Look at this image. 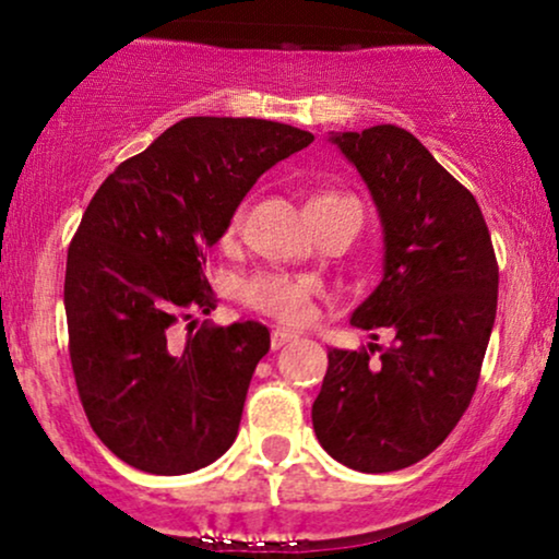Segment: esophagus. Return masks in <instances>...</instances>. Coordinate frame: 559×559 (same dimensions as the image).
<instances>
[{
	"label": "esophagus",
	"instance_id": "obj_1",
	"mask_svg": "<svg viewBox=\"0 0 559 559\" xmlns=\"http://www.w3.org/2000/svg\"><path fill=\"white\" fill-rule=\"evenodd\" d=\"M297 338V333L286 331V329H273L271 331V346L273 349H281V346H286L288 342H294Z\"/></svg>",
	"mask_w": 559,
	"mask_h": 559
}]
</instances>
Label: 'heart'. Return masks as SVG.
Wrapping results in <instances>:
<instances>
[{
    "instance_id": "heart-1",
    "label": "heart",
    "mask_w": 559,
    "mask_h": 559,
    "mask_svg": "<svg viewBox=\"0 0 559 559\" xmlns=\"http://www.w3.org/2000/svg\"><path fill=\"white\" fill-rule=\"evenodd\" d=\"M344 194H318L307 202V207L320 202H331V199H342ZM243 223V204L234 210L223 230V241H234L236 234L241 230ZM320 294V284L312 275H292L278 271H260L247 275L236 288V299L241 301L247 310L260 312L278 323L299 325L312 316L316 297Z\"/></svg>"
}]
</instances>
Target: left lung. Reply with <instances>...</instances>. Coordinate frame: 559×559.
I'll return each mask as SVG.
<instances>
[{
  "label": "left lung",
  "mask_w": 559,
  "mask_h": 559,
  "mask_svg": "<svg viewBox=\"0 0 559 559\" xmlns=\"http://www.w3.org/2000/svg\"><path fill=\"white\" fill-rule=\"evenodd\" d=\"M331 141L368 183L386 243L383 281L352 325L376 338L389 329L394 342L329 352L312 428L342 465L391 473L428 457L476 394L497 318V254L476 197L413 133L373 126Z\"/></svg>",
  "instance_id": "1"
}]
</instances>
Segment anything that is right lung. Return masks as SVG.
<instances>
[{"label":"right lung","mask_w":559,"mask_h":559,"mask_svg":"<svg viewBox=\"0 0 559 559\" xmlns=\"http://www.w3.org/2000/svg\"><path fill=\"white\" fill-rule=\"evenodd\" d=\"M312 139L273 120L186 118L88 202L68 247L70 365L94 433L131 467L181 476L234 444L271 333L189 323L181 344L173 329L215 310L207 247L262 173Z\"/></svg>","instance_id":"add662e5"}]
</instances>
